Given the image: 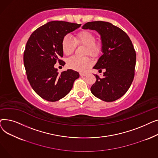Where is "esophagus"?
Segmentation results:
<instances>
[{
  "instance_id": "1",
  "label": "esophagus",
  "mask_w": 158,
  "mask_h": 158,
  "mask_svg": "<svg viewBox=\"0 0 158 158\" xmlns=\"http://www.w3.org/2000/svg\"><path fill=\"white\" fill-rule=\"evenodd\" d=\"M79 74H80L81 76H82V77L87 76V73H86V72H80Z\"/></svg>"
}]
</instances>
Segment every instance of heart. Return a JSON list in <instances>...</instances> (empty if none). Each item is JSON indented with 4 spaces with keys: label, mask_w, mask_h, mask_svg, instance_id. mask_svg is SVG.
I'll return each mask as SVG.
<instances>
[{
    "label": "heart",
    "mask_w": 158,
    "mask_h": 158,
    "mask_svg": "<svg viewBox=\"0 0 158 158\" xmlns=\"http://www.w3.org/2000/svg\"><path fill=\"white\" fill-rule=\"evenodd\" d=\"M96 38L92 32L86 30H82L76 33L74 41L69 36L66 35L61 41V48L66 56H70L74 52L76 45H82L86 47L85 54L92 57L98 55L101 51L99 44L95 42ZM92 61L88 57H72L67 60V66L70 69L77 71H82L90 66Z\"/></svg>",
    "instance_id": "heart-1"
}]
</instances>
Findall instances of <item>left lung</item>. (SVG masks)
Here are the masks:
<instances>
[{
    "instance_id": "left-lung-1",
    "label": "left lung",
    "mask_w": 158,
    "mask_h": 158,
    "mask_svg": "<svg viewBox=\"0 0 158 158\" xmlns=\"http://www.w3.org/2000/svg\"><path fill=\"white\" fill-rule=\"evenodd\" d=\"M82 29L97 31L102 44L103 54L94 69L106 72L103 77L95 75L91 92L106 102L117 100L127 92L135 77L136 54L132 41L125 32L110 22H89Z\"/></svg>"
}]
</instances>
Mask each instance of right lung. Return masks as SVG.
<instances>
[{
    "label": "right lung",
    "mask_w": 158,
    "mask_h": 158,
    "mask_svg": "<svg viewBox=\"0 0 158 158\" xmlns=\"http://www.w3.org/2000/svg\"><path fill=\"white\" fill-rule=\"evenodd\" d=\"M81 24L64 21H52L38 27L30 36L23 53V63L27 77L35 92L50 102L59 101L72 89L79 73L71 69L57 72L54 68L63 52L61 41L68 33Z\"/></svg>",
    "instance_id": "add662e5"
}]
</instances>
